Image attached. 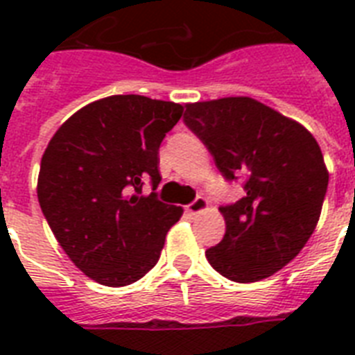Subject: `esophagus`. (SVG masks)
Instances as JSON below:
<instances>
[{"instance_id": "34e87169", "label": "esophagus", "mask_w": 355, "mask_h": 355, "mask_svg": "<svg viewBox=\"0 0 355 355\" xmlns=\"http://www.w3.org/2000/svg\"><path fill=\"white\" fill-rule=\"evenodd\" d=\"M206 208H208V200H206L205 197H197V199L186 208V211H188L189 216H199V214H202Z\"/></svg>"}]
</instances>
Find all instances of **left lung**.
Returning a JSON list of instances; mask_svg holds the SVG:
<instances>
[{
    "label": "left lung",
    "mask_w": 355,
    "mask_h": 355,
    "mask_svg": "<svg viewBox=\"0 0 355 355\" xmlns=\"http://www.w3.org/2000/svg\"><path fill=\"white\" fill-rule=\"evenodd\" d=\"M184 121L228 180L247 178V195L219 208L227 232L206 258L239 284L275 275L319 223L330 175L317 139L295 119L243 96L188 103Z\"/></svg>",
    "instance_id": "8db88e82"
}]
</instances>
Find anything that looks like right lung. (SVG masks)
Segmentation results:
<instances>
[{
  "label": "right lung",
  "instance_id": "right-lung-1",
  "mask_svg": "<svg viewBox=\"0 0 355 355\" xmlns=\"http://www.w3.org/2000/svg\"><path fill=\"white\" fill-rule=\"evenodd\" d=\"M184 107L145 96H110L58 127L40 162L36 195L68 258L88 278L128 286L160 258L180 206L141 195L160 184L158 149Z\"/></svg>",
  "mask_w": 355,
  "mask_h": 355
}]
</instances>
